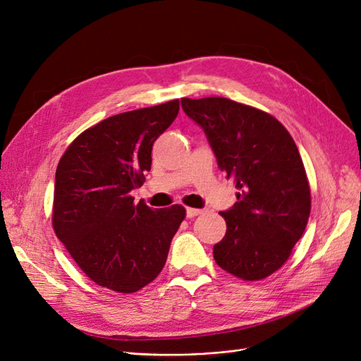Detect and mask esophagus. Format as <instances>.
Segmentation results:
<instances>
[{
    "label": "esophagus",
    "mask_w": 361,
    "mask_h": 361,
    "mask_svg": "<svg viewBox=\"0 0 361 361\" xmlns=\"http://www.w3.org/2000/svg\"><path fill=\"white\" fill-rule=\"evenodd\" d=\"M201 212H203V211H201V209H194V207H188V209H186V216H188V219H194V216L200 215Z\"/></svg>",
    "instance_id": "esophagus-1"
}]
</instances>
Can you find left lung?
<instances>
[{"instance_id": "obj_1", "label": "left lung", "mask_w": 361, "mask_h": 361, "mask_svg": "<svg viewBox=\"0 0 361 361\" xmlns=\"http://www.w3.org/2000/svg\"><path fill=\"white\" fill-rule=\"evenodd\" d=\"M181 107L240 189L237 203L220 212L228 229L214 246L215 262L241 280L266 279L289 258L311 212L295 141L272 115L228 98H181Z\"/></svg>"}]
</instances>
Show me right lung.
I'll use <instances>...</instances> for the list:
<instances>
[{
  "instance_id": "obj_1",
  "label": "right lung",
  "mask_w": 361,
  "mask_h": 361,
  "mask_svg": "<svg viewBox=\"0 0 361 361\" xmlns=\"http://www.w3.org/2000/svg\"><path fill=\"white\" fill-rule=\"evenodd\" d=\"M180 102L118 114L73 140L56 167V237L98 286L137 292L163 271L186 211L133 203L152 164L155 140L177 118Z\"/></svg>"
}]
</instances>
